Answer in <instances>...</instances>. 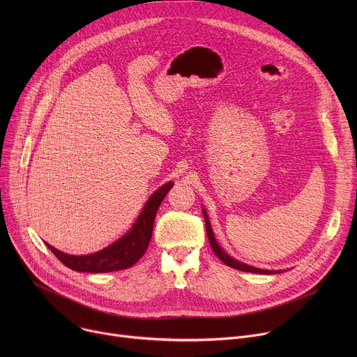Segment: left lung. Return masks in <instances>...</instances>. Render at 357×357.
<instances>
[{
	"label": "left lung",
	"mask_w": 357,
	"mask_h": 357,
	"mask_svg": "<svg viewBox=\"0 0 357 357\" xmlns=\"http://www.w3.org/2000/svg\"><path fill=\"white\" fill-rule=\"evenodd\" d=\"M203 212V218H205V223H206V233H208V238H209V243L215 251L216 256L229 267L231 268H236V270H240V271H245V273H257V274H275V273H280V271H270V270H263V268H256V267H251L248 264H244L233 257H230L229 254L218 244L215 236H213V231H212V226H211V222H209V218H208V213L205 209H202Z\"/></svg>",
	"instance_id": "left-lung-1"
}]
</instances>
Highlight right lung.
<instances>
[{"instance_id":"right-lung-1","label":"right lung","mask_w":357,"mask_h":357,"mask_svg":"<svg viewBox=\"0 0 357 357\" xmlns=\"http://www.w3.org/2000/svg\"><path fill=\"white\" fill-rule=\"evenodd\" d=\"M174 186L172 182H167L158 190H155L146 200L139 216L132 225L131 230L121 238L110 244L109 247L100 250L87 256H70L50 244L45 243L47 248L70 270L80 273H112L128 268L134 266L146 251L149 244L152 229H154L155 215L160 209L167 193Z\"/></svg>"}]
</instances>
